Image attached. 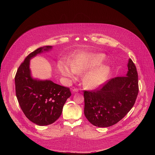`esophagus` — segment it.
Wrapping results in <instances>:
<instances>
[{"label": "esophagus", "mask_w": 155, "mask_h": 155, "mask_svg": "<svg viewBox=\"0 0 155 155\" xmlns=\"http://www.w3.org/2000/svg\"><path fill=\"white\" fill-rule=\"evenodd\" d=\"M78 91V90L77 89H74L73 90H72V93L73 94H74V93H77Z\"/></svg>", "instance_id": "34e87169"}]
</instances>
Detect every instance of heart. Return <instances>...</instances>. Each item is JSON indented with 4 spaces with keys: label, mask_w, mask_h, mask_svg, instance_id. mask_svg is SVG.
<instances>
[{
    "label": "heart",
    "mask_w": 155,
    "mask_h": 155,
    "mask_svg": "<svg viewBox=\"0 0 155 155\" xmlns=\"http://www.w3.org/2000/svg\"><path fill=\"white\" fill-rule=\"evenodd\" d=\"M105 56L99 53H82L77 54L71 61V68L61 62L58 69L61 74L74 79L75 74L82 75V84L87 90H94L102 86L112 74V68L110 64H103Z\"/></svg>",
    "instance_id": "1"
}]
</instances>
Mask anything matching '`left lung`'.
I'll return each mask as SVG.
<instances>
[{
	"instance_id": "1",
	"label": "left lung",
	"mask_w": 155,
	"mask_h": 155,
	"mask_svg": "<svg viewBox=\"0 0 155 155\" xmlns=\"http://www.w3.org/2000/svg\"><path fill=\"white\" fill-rule=\"evenodd\" d=\"M139 93L138 74L130 59L124 77L109 80L101 89L84 91V114L92 124L99 127L114 125L134 106Z\"/></svg>"
}]
</instances>
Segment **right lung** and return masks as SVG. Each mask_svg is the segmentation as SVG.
<instances>
[{
  "instance_id": "1",
  "label": "right lung",
  "mask_w": 155,
  "mask_h": 155,
  "mask_svg": "<svg viewBox=\"0 0 155 155\" xmlns=\"http://www.w3.org/2000/svg\"><path fill=\"white\" fill-rule=\"evenodd\" d=\"M52 48V46H45L29 54L20 65L15 78L16 95L21 108L31 121L38 126L55 122L61 116L66 101L71 96L69 87L32 76L31 59Z\"/></svg>"
}]
</instances>
